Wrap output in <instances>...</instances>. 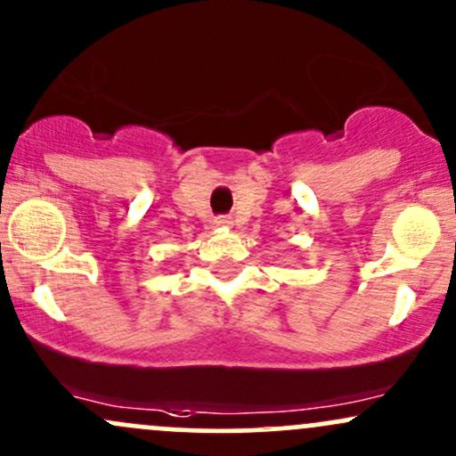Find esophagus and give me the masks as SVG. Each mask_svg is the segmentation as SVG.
<instances>
[{
	"label": "esophagus",
	"mask_w": 456,
	"mask_h": 456,
	"mask_svg": "<svg viewBox=\"0 0 456 456\" xmlns=\"http://www.w3.org/2000/svg\"><path fill=\"white\" fill-rule=\"evenodd\" d=\"M230 224H232V222H230V217H217V219H215V226H230Z\"/></svg>",
	"instance_id": "obj_1"
}]
</instances>
